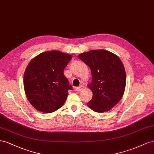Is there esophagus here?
<instances>
[{
  "label": "esophagus",
  "instance_id": "34e87169",
  "mask_svg": "<svg viewBox=\"0 0 154 154\" xmlns=\"http://www.w3.org/2000/svg\"><path fill=\"white\" fill-rule=\"evenodd\" d=\"M83 88H84V86H82V85H81L80 86H79V87H77L76 88V91H81Z\"/></svg>",
  "mask_w": 154,
  "mask_h": 154
}]
</instances>
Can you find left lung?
<instances>
[{
    "mask_svg": "<svg viewBox=\"0 0 154 154\" xmlns=\"http://www.w3.org/2000/svg\"><path fill=\"white\" fill-rule=\"evenodd\" d=\"M90 67L91 82L88 85L93 97L88 106L98 113L108 112L120 101L126 81L124 65L119 57L104 50H90L79 55Z\"/></svg>",
    "mask_w": 154,
    "mask_h": 154,
    "instance_id": "left-lung-1",
    "label": "left lung"
}]
</instances>
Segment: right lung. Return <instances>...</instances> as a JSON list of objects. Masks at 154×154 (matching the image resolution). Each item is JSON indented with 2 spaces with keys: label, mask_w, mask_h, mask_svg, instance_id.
Segmentation results:
<instances>
[{
  "label": "right lung",
  "mask_w": 154,
  "mask_h": 154,
  "mask_svg": "<svg viewBox=\"0 0 154 154\" xmlns=\"http://www.w3.org/2000/svg\"><path fill=\"white\" fill-rule=\"evenodd\" d=\"M72 56L57 50L47 51L31 60L24 73V88L30 104L43 113L62 107L72 88L64 69Z\"/></svg>",
  "instance_id": "1"
}]
</instances>
